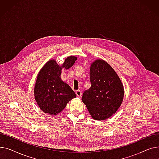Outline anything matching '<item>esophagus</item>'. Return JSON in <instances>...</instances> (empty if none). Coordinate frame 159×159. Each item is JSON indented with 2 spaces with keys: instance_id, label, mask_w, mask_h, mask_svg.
Wrapping results in <instances>:
<instances>
[{
  "instance_id": "34e87169",
  "label": "esophagus",
  "mask_w": 159,
  "mask_h": 159,
  "mask_svg": "<svg viewBox=\"0 0 159 159\" xmlns=\"http://www.w3.org/2000/svg\"><path fill=\"white\" fill-rule=\"evenodd\" d=\"M76 95L78 97H80L81 95H82V92L80 90H77L76 91Z\"/></svg>"
}]
</instances>
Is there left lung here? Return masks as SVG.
I'll use <instances>...</instances> for the list:
<instances>
[{"label":"left lung","mask_w":159,"mask_h":159,"mask_svg":"<svg viewBox=\"0 0 159 159\" xmlns=\"http://www.w3.org/2000/svg\"><path fill=\"white\" fill-rule=\"evenodd\" d=\"M89 79L91 87L83 93L82 101L93 119L106 120L120 107L124 95V86L117 73L102 59L91 64Z\"/></svg>","instance_id":"1"}]
</instances>
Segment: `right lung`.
I'll list each match as a JSON object with an SVG mask.
<instances>
[{"instance_id": "right-lung-1", "label": "right lung", "mask_w": 159, "mask_h": 159, "mask_svg": "<svg viewBox=\"0 0 159 159\" xmlns=\"http://www.w3.org/2000/svg\"><path fill=\"white\" fill-rule=\"evenodd\" d=\"M77 57H67L58 65L55 59L48 61L39 71L34 88L35 101L44 113L52 116L61 112L69 101L76 97L70 86L62 80V69L68 70L74 64Z\"/></svg>"}]
</instances>
